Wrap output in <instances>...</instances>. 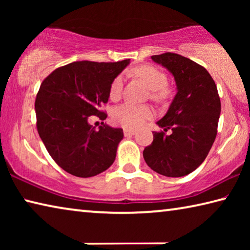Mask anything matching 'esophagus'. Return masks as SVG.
Instances as JSON below:
<instances>
[{"mask_svg":"<svg viewBox=\"0 0 250 250\" xmlns=\"http://www.w3.org/2000/svg\"><path fill=\"white\" fill-rule=\"evenodd\" d=\"M124 133L126 137V135H133L135 133V130L134 129H130V128H125L124 129Z\"/></svg>","mask_w":250,"mask_h":250,"instance_id":"esophagus-1","label":"esophagus"}]
</instances>
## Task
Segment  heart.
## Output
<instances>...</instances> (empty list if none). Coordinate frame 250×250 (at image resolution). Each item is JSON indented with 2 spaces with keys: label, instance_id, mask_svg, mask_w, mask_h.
Returning <instances> with one entry per match:
<instances>
[{
  "label": "heart",
  "instance_id": "obj_1",
  "mask_svg": "<svg viewBox=\"0 0 250 250\" xmlns=\"http://www.w3.org/2000/svg\"><path fill=\"white\" fill-rule=\"evenodd\" d=\"M134 74L140 77L146 83L149 89H151V98L156 101H163L171 95V88L167 86V76L162 69L153 65H141L133 69ZM124 87V78L122 76H117L112 80L109 88V97L111 100L120 98ZM152 109L149 105L135 104L132 103H125L115 108L112 112V120L117 125L125 128L134 129L141 125L143 122L152 116Z\"/></svg>",
  "mask_w": 250,
  "mask_h": 250
}]
</instances>
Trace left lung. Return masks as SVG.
Instances as JSON below:
<instances>
[{"instance_id": "left-lung-1", "label": "left lung", "mask_w": 250, "mask_h": 250, "mask_svg": "<svg viewBox=\"0 0 250 250\" xmlns=\"http://www.w3.org/2000/svg\"><path fill=\"white\" fill-rule=\"evenodd\" d=\"M171 71L177 92L162 119L163 130L143 151L152 170L168 177L188 175L206 159L217 134L221 99L214 79L204 67L174 53L152 56ZM168 129L170 135H167Z\"/></svg>"}]
</instances>
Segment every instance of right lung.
Here are the masks:
<instances>
[{
    "label": "right lung",
    "mask_w": 250,
    "mask_h": 250,
    "mask_svg": "<svg viewBox=\"0 0 250 250\" xmlns=\"http://www.w3.org/2000/svg\"><path fill=\"white\" fill-rule=\"evenodd\" d=\"M129 62H74L42 83L35 100L37 131L49 155L69 174L95 176L115 161L124 131L104 122L96 129L89 118H107L100 108L108 103L111 82Z\"/></svg>",
    "instance_id": "add662e5"
}]
</instances>
